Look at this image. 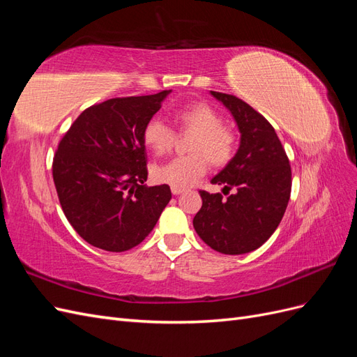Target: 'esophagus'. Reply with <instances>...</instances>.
<instances>
[{
	"mask_svg": "<svg viewBox=\"0 0 357 357\" xmlns=\"http://www.w3.org/2000/svg\"><path fill=\"white\" fill-rule=\"evenodd\" d=\"M171 192H172V195H180V193L183 192V189H180V188H171Z\"/></svg>",
	"mask_w": 357,
	"mask_h": 357,
	"instance_id": "esophagus-1",
	"label": "esophagus"
}]
</instances>
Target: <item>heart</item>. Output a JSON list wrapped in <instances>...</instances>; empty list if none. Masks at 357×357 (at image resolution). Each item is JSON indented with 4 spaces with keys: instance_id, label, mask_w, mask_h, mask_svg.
I'll return each mask as SVG.
<instances>
[{
    "instance_id": "1",
    "label": "heart",
    "mask_w": 357,
    "mask_h": 357,
    "mask_svg": "<svg viewBox=\"0 0 357 357\" xmlns=\"http://www.w3.org/2000/svg\"><path fill=\"white\" fill-rule=\"evenodd\" d=\"M181 132H195L189 150L192 155L177 156L153 168V178L172 188H189L202 178L210 162L223 167L234 158L235 134L223 126L222 116L205 102H193L176 113ZM144 143L156 155L165 153L176 142V132L160 119H150L143 131Z\"/></svg>"
}]
</instances>
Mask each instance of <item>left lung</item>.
<instances>
[{"instance_id": "left-lung-1", "label": "left lung", "mask_w": 357, "mask_h": 357, "mask_svg": "<svg viewBox=\"0 0 357 357\" xmlns=\"http://www.w3.org/2000/svg\"><path fill=\"white\" fill-rule=\"evenodd\" d=\"M211 95L232 113L241 142L232 160L211 180L223 186L228 198L199 190L202 207L193 218V228L213 250L244 255L261 247L282 222L291 169L273 125L261 113L235 95L214 91Z\"/></svg>"}]
</instances>
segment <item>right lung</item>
I'll return each instance as SVG.
<instances>
[{
    "label": "right lung",
    "mask_w": 357,
    "mask_h": 357,
    "mask_svg": "<svg viewBox=\"0 0 357 357\" xmlns=\"http://www.w3.org/2000/svg\"><path fill=\"white\" fill-rule=\"evenodd\" d=\"M171 91L112 98L86 109L53 156L61 207L82 238L126 252L152 232L171 199L168 185L147 188L143 131Z\"/></svg>",
    "instance_id": "obj_1"
}]
</instances>
